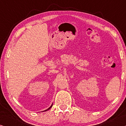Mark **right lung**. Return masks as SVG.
Here are the masks:
<instances>
[{
	"instance_id": "1",
	"label": "right lung",
	"mask_w": 126,
	"mask_h": 126,
	"mask_svg": "<svg viewBox=\"0 0 126 126\" xmlns=\"http://www.w3.org/2000/svg\"><path fill=\"white\" fill-rule=\"evenodd\" d=\"M52 106H53V105H51V106L50 107H49V108H48V109H47V110H45V111H47V110H49L50 109V108H51V107H52Z\"/></svg>"
}]
</instances>
